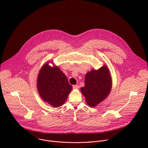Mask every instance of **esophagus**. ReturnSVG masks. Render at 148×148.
<instances>
[{
  "label": "esophagus",
  "instance_id": "1",
  "mask_svg": "<svg viewBox=\"0 0 148 148\" xmlns=\"http://www.w3.org/2000/svg\"><path fill=\"white\" fill-rule=\"evenodd\" d=\"M73 88L74 89H78L79 88V86L78 85H74L73 86Z\"/></svg>",
  "mask_w": 148,
  "mask_h": 148
}]
</instances>
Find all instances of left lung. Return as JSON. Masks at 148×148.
Returning a JSON list of instances; mask_svg holds the SVG:
<instances>
[{"label": "left lung", "instance_id": "obj_1", "mask_svg": "<svg viewBox=\"0 0 148 148\" xmlns=\"http://www.w3.org/2000/svg\"><path fill=\"white\" fill-rule=\"evenodd\" d=\"M111 88V74L108 68L105 65L86 74L85 86L81 88V91L86 97L87 103L94 107L108 96Z\"/></svg>", "mask_w": 148, "mask_h": 148}]
</instances>
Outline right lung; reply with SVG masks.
<instances>
[{
    "label": "right lung",
    "mask_w": 148,
    "mask_h": 148,
    "mask_svg": "<svg viewBox=\"0 0 148 148\" xmlns=\"http://www.w3.org/2000/svg\"><path fill=\"white\" fill-rule=\"evenodd\" d=\"M37 87L40 97L56 108L66 101L72 90L66 75L58 67H51L48 63L40 70Z\"/></svg>",
    "instance_id": "add662e5"
}]
</instances>
